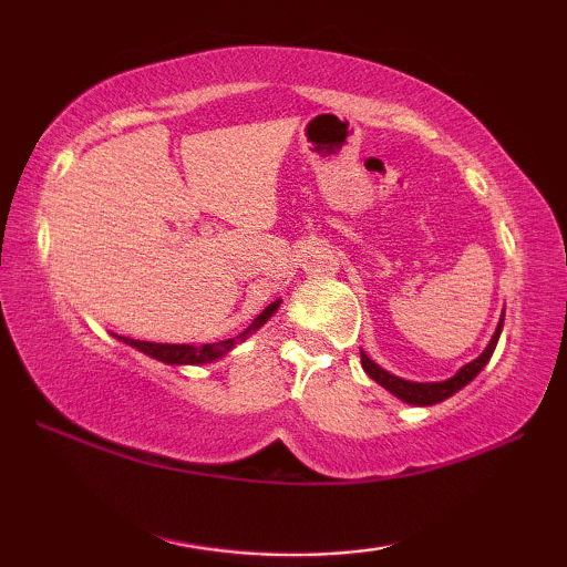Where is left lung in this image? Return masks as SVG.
<instances>
[{"instance_id":"left-lung-1","label":"left lung","mask_w":567,"mask_h":567,"mask_svg":"<svg viewBox=\"0 0 567 567\" xmlns=\"http://www.w3.org/2000/svg\"><path fill=\"white\" fill-rule=\"evenodd\" d=\"M503 322H505V310L501 312V322H497V328L493 332L491 342H487V348L480 352L473 362L463 364V368H460L453 378H447L443 382H412V380H402L398 375H392V372H388L385 368H380L375 360H370L368 352H364V350H360L362 370L368 372V375L375 380L380 388H385L398 400L408 402V405H417V408L437 405V402L453 398L457 390H463L467 385V382H473L477 378V372L483 370L487 362H491L493 352H495V344H497V340H501Z\"/></svg>"}]
</instances>
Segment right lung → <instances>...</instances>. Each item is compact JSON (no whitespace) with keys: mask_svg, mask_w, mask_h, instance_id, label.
Here are the masks:
<instances>
[{"mask_svg":"<svg viewBox=\"0 0 567 567\" xmlns=\"http://www.w3.org/2000/svg\"><path fill=\"white\" fill-rule=\"evenodd\" d=\"M282 300H275L265 307V310L257 315L252 320V324L245 332H239L237 338H229V340H219V342H209V344H167V342H145V340H132V338H122V334H114L120 342L130 344V348L145 352L147 358L152 360H159L165 364H207V362H215L219 358H225V354L237 348L239 342H245L249 334L257 332L262 328V324L272 318L277 312V307H280Z\"/></svg>","mask_w":567,"mask_h":567,"instance_id":"1","label":"right lung"}]
</instances>
